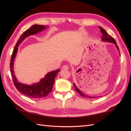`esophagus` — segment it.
<instances>
[{
  "mask_svg": "<svg viewBox=\"0 0 131 131\" xmlns=\"http://www.w3.org/2000/svg\"><path fill=\"white\" fill-rule=\"evenodd\" d=\"M63 68L64 69H69V66L68 65H64L63 66Z\"/></svg>",
  "mask_w": 131,
  "mask_h": 131,
  "instance_id": "34e87169",
  "label": "esophagus"
}]
</instances>
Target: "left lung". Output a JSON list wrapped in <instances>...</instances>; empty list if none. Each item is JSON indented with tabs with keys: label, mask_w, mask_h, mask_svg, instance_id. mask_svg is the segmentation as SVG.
Segmentation results:
<instances>
[{
	"label": "left lung",
	"mask_w": 131,
	"mask_h": 131,
	"mask_svg": "<svg viewBox=\"0 0 131 131\" xmlns=\"http://www.w3.org/2000/svg\"><path fill=\"white\" fill-rule=\"evenodd\" d=\"M100 27V30L102 33V40L103 41H108V42H113L114 43H115V44L116 45V47L117 49L118 50V51H119V48H118V46L117 45V43H116V42L115 41V40L112 37L110 36V35H109L108 33H107L106 31L102 27ZM74 85V86L75 88V91H77V92H78L79 94H80V95L81 96L83 97H85V98H94L95 97H92V96H89V95L86 94H85L84 93H82L81 91L79 90L77 88L76 85H75V84L74 83L73 84Z\"/></svg>",
	"instance_id": "left-lung-1"
}]
</instances>
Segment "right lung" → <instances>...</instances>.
<instances>
[{
    "instance_id": "obj_1",
    "label": "right lung",
    "mask_w": 131,
    "mask_h": 131,
    "mask_svg": "<svg viewBox=\"0 0 131 131\" xmlns=\"http://www.w3.org/2000/svg\"><path fill=\"white\" fill-rule=\"evenodd\" d=\"M46 28V27L43 25H34L30 27L28 29L24 31L19 37L18 40L15 45L10 63V72L13 78V83L16 88L19 92L25 95L26 96L34 99L42 98L47 96L52 90L53 86L54 84V79L57 74L60 71V69L54 70L53 72L47 73L44 78L42 79L37 84H34L31 85H28L18 82L16 78H15L14 72V61L17 52L18 46L22 40L30 35H33L38 33Z\"/></svg>"
}]
</instances>
